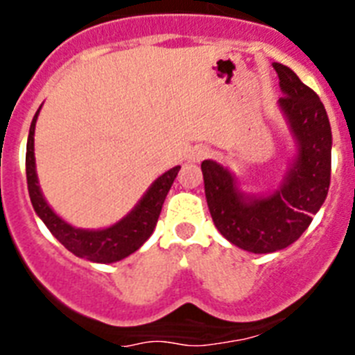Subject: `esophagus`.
<instances>
[{
	"label": "esophagus",
	"mask_w": 355,
	"mask_h": 355,
	"mask_svg": "<svg viewBox=\"0 0 355 355\" xmlns=\"http://www.w3.org/2000/svg\"><path fill=\"white\" fill-rule=\"evenodd\" d=\"M208 156H209V149H208V147L200 146V147H196V149L192 150V155H190V159H192V162H202V159L208 158Z\"/></svg>",
	"instance_id": "esophagus-1"
}]
</instances>
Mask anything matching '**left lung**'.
I'll return each instance as SVG.
<instances>
[{
    "instance_id": "1",
    "label": "left lung",
    "mask_w": 355,
    "mask_h": 355,
    "mask_svg": "<svg viewBox=\"0 0 355 355\" xmlns=\"http://www.w3.org/2000/svg\"><path fill=\"white\" fill-rule=\"evenodd\" d=\"M274 69L284 94L279 106L299 147L283 184L270 196H245L227 168L213 159L200 163L215 227L254 254L275 252L299 240L331 184L332 135L324 103L290 67L275 62Z\"/></svg>"
}]
</instances>
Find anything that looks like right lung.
Instances as JSON below:
<instances>
[{"label":"right lung","instance_id":"right-lung-1","mask_svg":"<svg viewBox=\"0 0 355 355\" xmlns=\"http://www.w3.org/2000/svg\"><path fill=\"white\" fill-rule=\"evenodd\" d=\"M39 112L40 108L37 110L35 117L31 121L26 144L28 192H30L31 205H33L35 213L42 218L53 236L78 258H87L94 263H115L128 258L135 250H139L155 231L165 197H167L181 167H174L159 175L158 180L150 184L139 205L117 224L106 229H97V231L72 227L49 208L40 192L35 171V155H33V135H35V122Z\"/></svg>","mask_w":355,"mask_h":355}]
</instances>
